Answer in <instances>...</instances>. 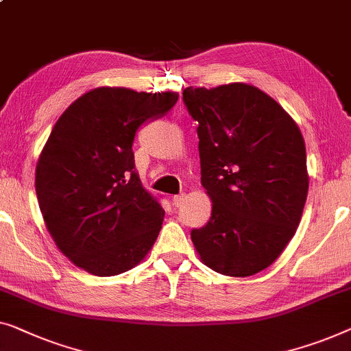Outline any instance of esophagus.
Returning <instances> with one entry per match:
<instances>
[{
  "instance_id": "esophagus-1",
  "label": "esophagus",
  "mask_w": 351,
  "mask_h": 351,
  "mask_svg": "<svg viewBox=\"0 0 351 351\" xmlns=\"http://www.w3.org/2000/svg\"><path fill=\"white\" fill-rule=\"evenodd\" d=\"M185 199H186V196L184 195V193H182V195H176V196H172V204H174L176 207H180L185 202Z\"/></svg>"
}]
</instances>
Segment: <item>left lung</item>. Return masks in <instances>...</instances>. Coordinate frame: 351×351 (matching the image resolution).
I'll return each instance as SVG.
<instances>
[{
	"mask_svg": "<svg viewBox=\"0 0 351 351\" xmlns=\"http://www.w3.org/2000/svg\"><path fill=\"white\" fill-rule=\"evenodd\" d=\"M197 121L201 184L212 199L206 226L191 230L202 263L248 277L280 256L308 191L306 144L285 109L248 84L184 90Z\"/></svg>",
	"mask_w": 351,
	"mask_h": 351,
	"instance_id": "1",
	"label": "left lung"
}]
</instances>
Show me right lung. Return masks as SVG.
I'll return each instance as SVG.
<instances>
[{"label": "right lung", "mask_w": 351, "mask_h": 351, "mask_svg": "<svg viewBox=\"0 0 351 351\" xmlns=\"http://www.w3.org/2000/svg\"><path fill=\"white\" fill-rule=\"evenodd\" d=\"M174 91L95 88L55 123L36 166V195L57 247L84 271L109 277L144 260L165 210L141 184L133 142L174 108Z\"/></svg>", "instance_id": "add662e5"}]
</instances>
